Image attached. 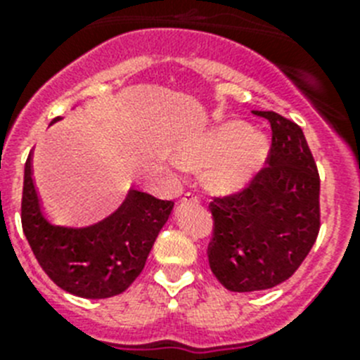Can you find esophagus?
<instances>
[{"mask_svg":"<svg viewBox=\"0 0 360 360\" xmlns=\"http://www.w3.org/2000/svg\"><path fill=\"white\" fill-rule=\"evenodd\" d=\"M182 202L184 203H187V202H191V203H200V198L196 195H193V193H186V195H184V198H182Z\"/></svg>","mask_w":360,"mask_h":360,"instance_id":"34e87169","label":"esophagus"}]
</instances>
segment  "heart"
Instances as JSON below:
<instances>
[{"instance_id": "1", "label": "heart", "mask_w": 360, "mask_h": 360, "mask_svg": "<svg viewBox=\"0 0 360 360\" xmlns=\"http://www.w3.org/2000/svg\"><path fill=\"white\" fill-rule=\"evenodd\" d=\"M269 144L265 136L243 122H227L207 135L193 139L180 148L178 160L191 169H205L214 193L231 195L243 189L265 164Z\"/></svg>"}]
</instances>
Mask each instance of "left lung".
Segmentation results:
<instances>
[{
  "label": "left lung",
  "instance_id": "obj_1",
  "mask_svg": "<svg viewBox=\"0 0 360 360\" xmlns=\"http://www.w3.org/2000/svg\"><path fill=\"white\" fill-rule=\"evenodd\" d=\"M272 129L266 165L243 189L209 203L212 274L231 292L287 281L319 234V171L303 129L276 111H252Z\"/></svg>",
  "mask_w": 360,
  "mask_h": 360
}]
</instances>
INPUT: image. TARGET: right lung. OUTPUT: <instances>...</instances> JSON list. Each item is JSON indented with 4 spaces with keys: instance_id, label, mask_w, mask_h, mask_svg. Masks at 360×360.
Returning <instances> with one entry per match:
<instances>
[{
    "instance_id": "1",
    "label": "right lung",
    "mask_w": 360,
    "mask_h": 360,
    "mask_svg": "<svg viewBox=\"0 0 360 360\" xmlns=\"http://www.w3.org/2000/svg\"><path fill=\"white\" fill-rule=\"evenodd\" d=\"M171 209L169 200L131 189L113 214L91 227H56L41 209L32 178V155L25 164L21 198L25 236L44 274L57 287L79 297L104 299L122 294L144 270Z\"/></svg>"
}]
</instances>
